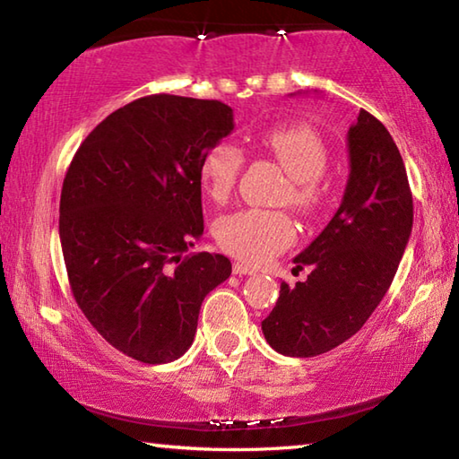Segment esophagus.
Listing matches in <instances>:
<instances>
[{"mask_svg": "<svg viewBox=\"0 0 459 459\" xmlns=\"http://www.w3.org/2000/svg\"><path fill=\"white\" fill-rule=\"evenodd\" d=\"M232 273L235 275H253L255 273V267H251V265H245V263H235V265H232Z\"/></svg>", "mask_w": 459, "mask_h": 459, "instance_id": "34e87169", "label": "esophagus"}]
</instances>
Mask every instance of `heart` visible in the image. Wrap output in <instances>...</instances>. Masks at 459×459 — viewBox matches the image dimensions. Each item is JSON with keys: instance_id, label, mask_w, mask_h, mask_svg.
<instances>
[{"instance_id": "1", "label": "heart", "mask_w": 459, "mask_h": 459, "mask_svg": "<svg viewBox=\"0 0 459 459\" xmlns=\"http://www.w3.org/2000/svg\"><path fill=\"white\" fill-rule=\"evenodd\" d=\"M257 142L291 176L285 202H291L299 212L317 211L325 196L324 172L328 168V147L324 139L306 126H290L261 131ZM243 164L245 155L235 143L219 142L208 147L198 168L208 196L214 202L227 200L235 190ZM214 237L222 251L259 265L290 248L298 238V229L285 211L243 208L219 219Z\"/></svg>"}]
</instances>
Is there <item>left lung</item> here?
Returning <instances> with one entry per match:
<instances>
[{"instance_id": "8db88e82", "label": "left lung", "mask_w": 459, "mask_h": 459, "mask_svg": "<svg viewBox=\"0 0 459 459\" xmlns=\"http://www.w3.org/2000/svg\"><path fill=\"white\" fill-rule=\"evenodd\" d=\"M351 176L333 219L293 259L306 281L281 283L261 322L269 346L309 359L352 338L393 283L413 227V194L399 147L377 117L360 108L348 129Z\"/></svg>"}]
</instances>
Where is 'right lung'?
Wrapping results in <instances>:
<instances>
[{
  "label": "right lung",
  "mask_w": 459,
  "mask_h": 459,
  "mask_svg": "<svg viewBox=\"0 0 459 459\" xmlns=\"http://www.w3.org/2000/svg\"><path fill=\"white\" fill-rule=\"evenodd\" d=\"M232 127L221 100L142 97L100 121L68 166V283L92 328L139 362L180 359L202 301L232 271L224 255H184L204 232L200 160Z\"/></svg>",
  "instance_id": "add662e5"
}]
</instances>
